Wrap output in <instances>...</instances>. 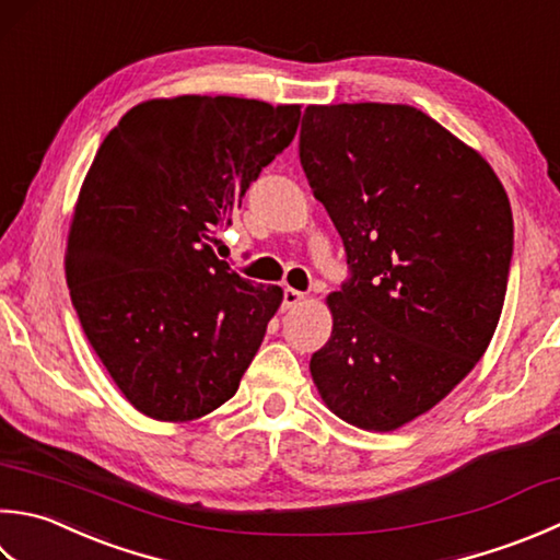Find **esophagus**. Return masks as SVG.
Masks as SVG:
<instances>
[{
    "label": "esophagus",
    "instance_id": "obj_1",
    "mask_svg": "<svg viewBox=\"0 0 560 560\" xmlns=\"http://www.w3.org/2000/svg\"><path fill=\"white\" fill-rule=\"evenodd\" d=\"M303 301H305L303 291L291 289V287L283 289V308H295V305H301Z\"/></svg>",
    "mask_w": 560,
    "mask_h": 560
}]
</instances>
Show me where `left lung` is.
I'll use <instances>...</instances> for the list:
<instances>
[{"mask_svg": "<svg viewBox=\"0 0 560 560\" xmlns=\"http://www.w3.org/2000/svg\"><path fill=\"white\" fill-rule=\"evenodd\" d=\"M301 164L354 277L311 359L337 418L393 432L486 354L512 259L508 191L478 150L408 104L308 106Z\"/></svg>", "mask_w": 560, "mask_h": 560, "instance_id": "8db88e82", "label": "left lung"}]
</instances>
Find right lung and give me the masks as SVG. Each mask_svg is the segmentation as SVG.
I'll return each mask as SVG.
<instances>
[{"label":"right lung","mask_w":560,"mask_h":560,"mask_svg":"<svg viewBox=\"0 0 560 560\" xmlns=\"http://www.w3.org/2000/svg\"><path fill=\"white\" fill-rule=\"evenodd\" d=\"M299 120V104L148 98L96 150L65 277L96 357L152 420L194 422L233 398L279 311L283 291L252 287L213 245Z\"/></svg>","instance_id":"obj_1"}]
</instances>
